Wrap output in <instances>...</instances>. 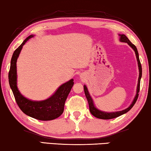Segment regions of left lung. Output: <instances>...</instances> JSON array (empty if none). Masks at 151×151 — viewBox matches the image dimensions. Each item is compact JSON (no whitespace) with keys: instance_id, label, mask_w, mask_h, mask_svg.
<instances>
[{"instance_id":"left-lung-1","label":"left lung","mask_w":151,"mask_h":151,"mask_svg":"<svg viewBox=\"0 0 151 151\" xmlns=\"http://www.w3.org/2000/svg\"><path fill=\"white\" fill-rule=\"evenodd\" d=\"M119 36H120V41L123 42H127V43L131 47L132 49H134V51H135V53H136L137 61H138V68H139V78H138V86H137L136 95V96H135L133 102H132L131 105H130L128 108H127L126 109L123 110V111H117V112H103V111H100V110H98V109H96L95 105H94V104H93V100H92L91 96H90V94L89 93L88 89H87V88L86 85H84V91H85V96H86L87 100V101H88V103H89V107L90 112H91V113L92 114V115H93L94 116H96V118H98V119H111L118 117V116L122 115V114L126 113V112H127L130 109H132V107L134 106V105L135 104V103L136 102V101H137V100H138V95H139L138 93H139V91H140V79H141V77H142V66H141V64H140V59H139V55H138V50H137L136 47L135 46L134 44L132 43L131 41H130V40L128 39V38L126 37L125 35H119Z\"/></svg>"}]
</instances>
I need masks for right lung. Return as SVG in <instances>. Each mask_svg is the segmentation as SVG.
I'll list each match as a JSON object with an SVG mask.
<instances>
[{
	"instance_id": "right-lung-1",
	"label": "right lung",
	"mask_w": 151,
	"mask_h": 151,
	"mask_svg": "<svg viewBox=\"0 0 151 151\" xmlns=\"http://www.w3.org/2000/svg\"><path fill=\"white\" fill-rule=\"evenodd\" d=\"M33 37V35H30L27 37L13 52L9 72V82L18 106L24 113L38 120H53L59 117L64 112L65 102L73 86L74 80L72 78L62 85L55 93L47 100L32 101L22 95L17 86L16 62L24 45Z\"/></svg>"
}]
</instances>
